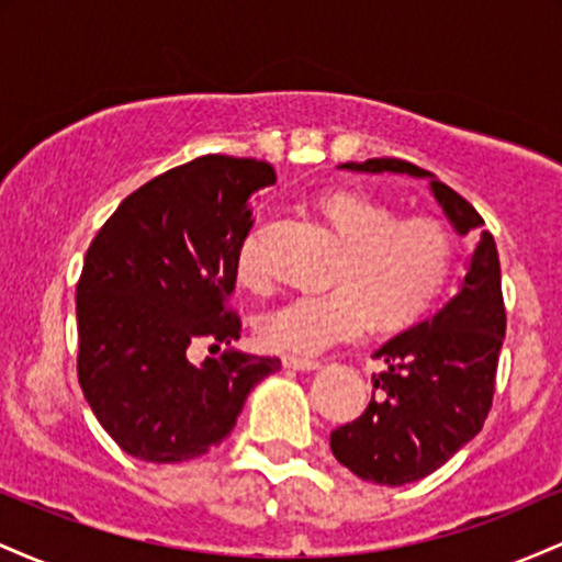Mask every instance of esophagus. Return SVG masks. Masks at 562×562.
<instances>
[{"label":"esophagus","instance_id":"1","mask_svg":"<svg viewBox=\"0 0 562 562\" xmlns=\"http://www.w3.org/2000/svg\"><path fill=\"white\" fill-rule=\"evenodd\" d=\"M282 364L288 370H317L319 362L317 359H306V357H282Z\"/></svg>","mask_w":562,"mask_h":562}]
</instances>
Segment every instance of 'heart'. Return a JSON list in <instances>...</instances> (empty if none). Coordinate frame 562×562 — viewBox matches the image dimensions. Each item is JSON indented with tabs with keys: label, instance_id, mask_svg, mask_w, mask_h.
<instances>
[{
	"label": "heart",
	"instance_id": "obj_1",
	"mask_svg": "<svg viewBox=\"0 0 562 562\" xmlns=\"http://www.w3.org/2000/svg\"><path fill=\"white\" fill-rule=\"evenodd\" d=\"M322 209L346 237L330 290H301L256 319V335L272 351L319 353L364 333L370 314L378 325L415 319L441 293L454 243L434 216L396 218L393 205L362 190H335ZM261 235L250 232L237 254V274L261 285Z\"/></svg>",
	"mask_w": 562,
	"mask_h": 562
}]
</instances>
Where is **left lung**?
Segmentation results:
<instances>
[{"label": "left lung", "mask_w": 562, "mask_h": 562, "mask_svg": "<svg viewBox=\"0 0 562 562\" xmlns=\"http://www.w3.org/2000/svg\"><path fill=\"white\" fill-rule=\"evenodd\" d=\"M346 169L430 177L398 158H370ZM430 187L460 235L481 227V214L460 192L438 179ZM505 327L499 254L492 232H481L460 293L375 351L385 364L372 372L378 391L357 420L330 434L335 460L362 481L385 486L420 481L441 468L479 436L492 412Z\"/></svg>", "instance_id": "1"}]
</instances>
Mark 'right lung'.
<instances>
[{
  "label": "right lung",
  "instance_id": "obj_1",
  "mask_svg": "<svg viewBox=\"0 0 562 562\" xmlns=\"http://www.w3.org/2000/svg\"><path fill=\"white\" fill-rule=\"evenodd\" d=\"M277 182L272 164L200 156L121 200L83 259L76 285L79 385L126 454L187 462L235 428L250 389L280 359L227 351L203 364L190 346L240 338L227 303L254 198Z\"/></svg>",
  "mask_w": 562,
  "mask_h": 562
}]
</instances>
